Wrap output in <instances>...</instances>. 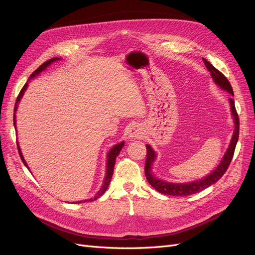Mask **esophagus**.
Instances as JSON below:
<instances>
[{"mask_svg": "<svg viewBox=\"0 0 255 255\" xmlns=\"http://www.w3.org/2000/svg\"><path fill=\"white\" fill-rule=\"evenodd\" d=\"M143 135V129L139 126H133L128 129V136L130 139H139Z\"/></svg>", "mask_w": 255, "mask_h": 255, "instance_id": "esophagus-1", "label": "esophagus"}]
</instances>
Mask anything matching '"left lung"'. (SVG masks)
Listing matches in <instances>:
<instances>
[{
  "instance_id": "8db88e82",
  "label": "left lung",
  "mask_w": 255,
  "mask_h": 255,
  "mask_svg": "<svg viewBox=\"0 0 255 255\" xmlns=\"http://www.w3.org/2000/svg\"><path fill=\"white\" fill-rule=\"evenodd\" d=\"M204 64L206 68L208 69V71L211 72L212 78L214 82L218 85L220 88L223 90H227L229 94L234 96V92L232 89V86H231L230 82L228 79L223 75L219 70H217L210 61H207L205 58H203ZM230 105H231V111H232V115L234 118V123H235V129H234V134L232 136V139H231V143L229 145V148L225 154V156L221 159L220 164L217 166V168L210 174L205 176L204 179L195 181V182H190V183H169L161 181L157 177L154 176L151 171V167L154 159L156 157L155 152L153 151V149L149 144L145 145L146 148V159H145V165H144V173L145 177L148 182L150 183L151 186L157 190L160 194L164 195H169V196H189L192 194H196V192L201 191L205 188H207L211 185L215 184L217 182L220 177L226 173L228 170V168L231 164V160L233 158L234 155V151H235V146L238 140V135H239V118H238V114L235 109V102L232 98H230Z\"/></svg>"
}]
</instances>
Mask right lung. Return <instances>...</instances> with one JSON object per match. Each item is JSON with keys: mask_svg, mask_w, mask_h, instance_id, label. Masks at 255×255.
<instances>
[{"mask_svg": "<svg viewBox=\"0 0 255 255\" xmlns=\"http://www.w3.org/2000/svg\"><path fill=\"white\" fill-rule=\"evenodd\" d=\"M58 59H59V58L55 57V58H51V59L45 61V63H43L41 66L38 67V68L36 69V70H35L32 74H30L29 79L35 78V76H36L37 74H39L42 70H44L45 68H47L48 66H50V65L53 63V61L58 60ZM26 88H27V83H25L24 86H23V88L21 89L19 96L17 97L16 104H14V109H13V112H14V114H13V126H14V128H16V112H17V109H18V103L20 102V100H21L23 94H24V91L26 90ZM123 145H125V142H123V141L120 142L119 144H116V145L114 146V148L109 152V154H107L106 176H105V179H104V183H103V185H102V187H101V189H100V190L97 192V195H96L94 198H90V199H88V200H84V202H86V201H88V202H89V201H90V202H91V201H95V200H97L98 198L101 197V196L104 194V192L106 191L107 187H109V185H110V183H111L113 173H114V166H115V163H116V157L118 156V154L120 153L121 149L123 148ZM17 146H18L19 155H20V157H21V159H22V161H23V164H24V165L27 167L24 158H23V155H22V153H21V150H20V146H19V143H18V142H17ZM27 169H28V167H27ZM82 202H83V201H80V203H82ZM78 203H79V202H78Z\"/></svg>", "mask_w": 255, "mask_h": 255, "instance_id": "obj_1", "label": "right lung"}]
</instances>
